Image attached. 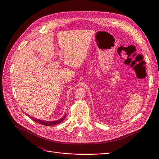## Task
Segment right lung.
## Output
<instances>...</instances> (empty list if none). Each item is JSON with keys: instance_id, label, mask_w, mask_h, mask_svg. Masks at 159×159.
<instances>
[{"instance_id": "add662e5", "label": "right lung", "mask_w": 159, "mask_h": 159, "mask_svg": "<svg viewBox=\"0 0 159 159\" xmlns=\"http://www.w3.org/2000/svg\"><path fill=\"white\" fill-rule=\"evenodd\" d=\"M27 115V114H26ZM27 116L28 117H30L31 120H33V121H36V123H39V124H41V125H43L44 126H53V125H58L59 123H60L61 122H62L64 119L66 118V115L62 117L61 118H60V120H56V121H45V120H37L33 117H30V116H29V115H27Z\"/></svg>"}]
</instances>
